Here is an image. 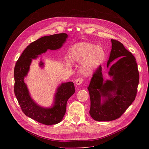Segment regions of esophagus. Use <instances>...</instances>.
Instances as JSON below:
<instances>
[{
	"label": "esophagus",
	"mask_w": 149,
	"mask_h": 149,
	"mask_svg": "<svg viewBox=\"0 0 149 149\" xmlns=\"http://www.w3.org/2000/svg\"><path fill=\"white\" fill-rule=\"evenodd\" d=\"M82 82H83V79L82 78H78L75 81V83H76L77 86H78V85L81 84Z\"/></svg>",
	"instance_id": "1"
}]
</instances>
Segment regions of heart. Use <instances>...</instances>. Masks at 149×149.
Segmentation results:
<instances>
[{
    "mask_svg": "<svg viewBox=\"0 0 149 149\" xmlns=\"http://www.w3.org/2000/svg\"><path fill=\"white\" fill-rule=\"evenodd\" d=\"M68 57L72 62H79V68L82 74L90 76L102 64L105 58V53L100 46L80 42L70 48ZM66 65L70 66L69 61H66Z\"/></svg>",
    "mask_w": 149,
    "mask_h": 149,
    "instance_id": "heart-1",
    "label": "heart"
}]
</instances>
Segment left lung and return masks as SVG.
Masks as SVG:
<instances>
[{
  "mask_svg": "<svg viewBox=\"0 0 149 149\" xmlns=\"http://www.w3.org/2000/svg\"><path fill=\"white\" fill-rule=\"evenodd\" d=\"M111 51L107 67L112 80L104 81L101 66L94 73L88 87L91 107L90 114L98 121H108L120 118L134 101L139 82L136 58L120 42L111 39ZM104 98L101 102V97Z\"/></svg>",
  "mask_w": 149,
  "mask_h": 149,
  "instance_id": "1",
  "label": "left lung"
}]
</instances>
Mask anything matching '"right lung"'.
<instances>
[{
	"label": "right lung",
	"mask_w": 149,
	"mask_h": 149,
	"mask_svg": "<svg viewBox=\"0 0 149 149\" xmlns=\"http://www.w3.org/2000/svg\"><path fill=\"white\" fill-rule=\"evenodd\" d=\"M68 35L65 33L42 37L32 42L24 51L17 59L14 69V92L24 113L32 119L47 125L61 122L66 112L67 102L74 94L72 82L62 83L57 88L55 101L51 108H43L36 104L31 97L24 82L32 59L45 53L48 49L56 50L65 43ZM40 66L44 63L40 62Z\"/></svg>",
	"instance_id": "obj_1"
}]
</instances>
